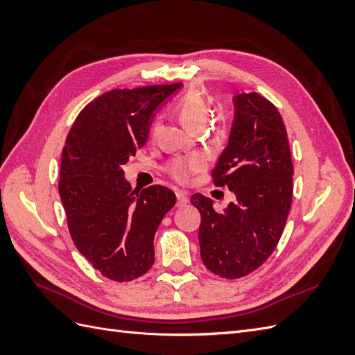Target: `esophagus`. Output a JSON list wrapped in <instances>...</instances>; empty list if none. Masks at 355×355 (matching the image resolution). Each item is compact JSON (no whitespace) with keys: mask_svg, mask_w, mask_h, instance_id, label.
I'll return each mask as SVG.
<instances>
[{"mask_svg":"<svg viewBox=\"0 0 355 355\" xmlns=\"http://www.w3.org/2000/svg\"><path fill=\"white\" fill-rule=\"evenodd\" d=\"M176 198H178V207L185 206V204L189 201L187 192H182V191H178V192H176Z\"/></svg>","mask_w":355,"mask_h":355,"instance_id":"obj_1","label":"esophagus"}]
</instances>
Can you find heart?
Segmentation results:
<instances>
[{
	"label": "heart",
	"mask_w": 355,
	"mask_h": 355,
	"mask_svg": "<svg viewBox=\"0 0 355 355\" xmlns=\"http://www.w3.org/2000/svg\"><path fill=\"white\" fill-rule=\"evenodd\" d=\"M211 108L210 103L204 96L196 90H191L182 96L176 105V114L179 120L191 130H201L209 121ZM157 132V123L151 125V136L154 137ZM204 159L200 155H191L185 158H173L166 166V173L179 184H185L191 176L202 170Z\"/></svg>",
	"instance_id": "b5f03b06"
}]
</instances>
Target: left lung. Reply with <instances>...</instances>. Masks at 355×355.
I'll return each mask as SVG.
<instances>
[{
    "mask_svg": "<svg viewBox=\"0 0 355 355\" xmlns=\"http://www.w3.org/2000/svg\"><path fill=\"white\" fill-rule=\"evenodd\" d=\"M235 121L227 148L211 170L214 187H228L234 202L222 213L201 194L198 240L209 271L227 280L249 275L272 254L293 197V163L283 118L259 93L234 98Z\"/></svg>",
    "mask_w": 355,
    "mask_h": 355,
    "instance_id": "1",
    "label": "left lung"
}]
</instances>
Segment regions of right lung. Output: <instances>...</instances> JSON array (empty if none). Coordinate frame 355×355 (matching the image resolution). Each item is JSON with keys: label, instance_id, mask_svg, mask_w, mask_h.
<instances>
[{"label": "right lung", "instance_id": "1", "mask_svg": "<svg viewBox=\"0 0 355 355\" xmlns=\"http://www.w3.org/2000/svg\"><path fill=\"white\" fill-rule=\"evenodd\" d=\"M179 87L106 92L84 106L67 136L59 194L68 230L78 252L110 280L132 282L153 266L155 231L176 204L166 187L132 189L123 164L145 145L158 105Z\"/></svg>", "mask_w": 355, "mask_h": 355}]
</instances>
